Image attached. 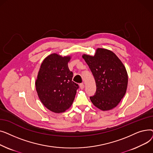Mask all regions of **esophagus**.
<instances>
[{
  "label": "esophagus",
  "mask_w": 153,
  "mask_h": 153,
  "mask_svg": "<svg viewBox=\"0 0 153 153\" xmlns=\"http://www.w3.org/2000/svg\"><path fill=\"white\" fill-rule=\"evenodd\" d=\"M79 87H80V88H81V89H83L84 88V85L83 83H81L79 84Z\"/></svg>",
  "instance_id": "esophagus-1"
}]
</instances>
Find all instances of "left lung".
I'll return each instance as SVG.
<instances>
[{
    "mask_svg": "<svg viewBox=\"0 0 153 153\" xmlns=\"http://www.w3.org/2000/svg\"><path fill=\"white\" fill-rule=\"evenodd\" d=\"M96 83L95 95L90 97L94 105L103 111L117 106L125 95L128 74L117 55L107 49L97 48L94 56L83 54Z\"/></svg>",
    "mask_w": 153,
    "mask_h": 153,
    "instance_id": "8db88e82",
    "label": "left lung"
}]
</instances>
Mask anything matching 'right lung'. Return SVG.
<instances>
[{
	"label": "right lung",
	"mask_w": 153,
	"mask_h": 153,
	"mask_svg": "<svg viewBox=\"0 0 153 153\" xmlns=\"http://www.w3.org/2000/svg\"><path fill=\"white\" fill-rule=\"evenodd\" d=\"M71 56L53 53L43 60L35 82L36 90L43 105L54 113H62L72 104L77 84L72 81L73 73L68 63Z\"/></svg>",
	"instance_id": "1"
}]
</instances>
